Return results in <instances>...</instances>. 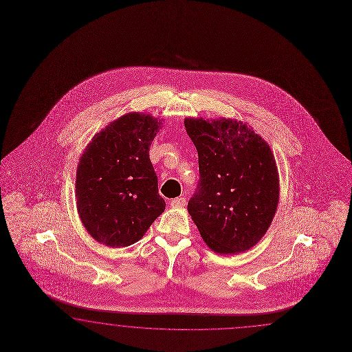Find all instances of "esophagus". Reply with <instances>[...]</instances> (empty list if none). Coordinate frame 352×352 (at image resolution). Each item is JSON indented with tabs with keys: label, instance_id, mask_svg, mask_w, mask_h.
Segmentation results:
<instances>
[{
	"label": "esophagus",
	"instance_id": "obj_1",
	"mask_svg": "<svg viewBox=\"0 0 352 352\" xmlns=\"http://www.w3.org/2000/svg\"><path fill=\"white\" fill-rule=\"evenodd\" d=\"M186 205V199L184 197H177L174 200H171V206L173 208H183Z\"/></svg>",
	"mask_w": 352,
	"mask_h": 352
}]
</instances>
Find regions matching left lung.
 Here are the masks:
<instances>
[{
  "label": "left lung",
  "instance_id": "obj_1",
  "mask_svg": "<svg viewBox=\"0 0 352 352\" xmlns=\"http://www.w3.org/2000/svg\"><path fill=\"white\" fill-rule=\"evenodd\" d=\"M199 153L200 184L188 212L205 243L234 255L264 237L279 202V174L270 146L237 119L186 118Z\"/></svg>",
  "mask_w": 352,
  "mask_h": 352
}]
</instances>
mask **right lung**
Instances as JSON below:
<instances>
[{"mask_svg":"<svg viewBox=\"0 0 352 352\" xmlns=\"http://www.w3.org/2000/svg\"><path fill=\"white\" fill-rule=\"evenodd\" d=\"M162 122L150 114L128 113L95 134L82 153L76 210L98 243L133 245L165 210L148 153Z\"/></svg>","mask_w":352,"mask_h":352,"instance_id":"obj_1","label":"right lung"}]
</instances>
